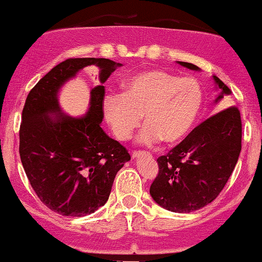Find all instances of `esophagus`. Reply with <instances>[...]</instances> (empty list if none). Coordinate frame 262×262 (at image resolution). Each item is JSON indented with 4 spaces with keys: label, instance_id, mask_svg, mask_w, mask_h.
Segmentation results:
<instances>
[{
    "label": "esophagus",
    "instance_id": "obj_1",
    "mask_svg": "<svg viewBox=\"0 0 262 262\" xmlns=\"http://www.w3.org/2000/svg\"><path fill=\"white\" fill-rule=\"evenodd\" d=\"M140 157V153H138V152H134L133 154H132V158L133 159H138Z\"/></svg>",
    "mask_w": 262,
    "mask_h": 262
}]
</instances>
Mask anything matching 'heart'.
I'll return each mask as SVG.
<instances>
[{
	"mask_svg": "<svg viewBox=\"0 0 262 262\" xmlns=\"http://www.w3.org/2000/svg\"><path fill=\"white\" fill-rule=\"evenodd\" d=\"M203 106L202 88L194 79L163 70L140 71L126 79L123 94L103 99V113L115 138L126 140L144 123L138 143L153 145L180 142L192 130Z\"/></svg>",
	"mask_w": 262,
	"mask_h": 262,
	"instance_id": "b5f03b06",
	"label": "heart"
}]
</instances>
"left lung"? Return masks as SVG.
<instances>
[{"label": "left lung", "instance_id": "1", "mask_svg": "<svg viewBox=\"0 0 262 262\" xmlns=\"http://www.w3.org/2000/svg\"><path fill=\"white\" fill-rule=\"evenodd\" d=\"M189 70L200 71L191 62L178 61ZM220 94L231 95L227 85L212 76ZM242 125L240 112L231 106L196 126L187 138L167 156L157 159L159 173L149 193L156 203L177 213L197 211L211 203L224 189L241 152Z\"/></svg>", "mask_w": 262, "mask_h": 262}]
</instances>
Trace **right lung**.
Returning a JSON list of instances; mask_svg holds the SVG:
<instances>
[{
	"mask_svg": "<svg viewBox=\"0 0 262 262\" xmlns=\"http://www.w3.org/2000/svg\"><path fill=\"white\" fill-rule=\"evenodd\" d=\"M90 64L98 66L101 85L91 91L90 109L81 117L65 115L59 90ZM120 66L109 59H68L27 95L20 126L22 166L41 202L62 216H86L105 205L118 170L130 161L128 150L100 125L103 84Z\"/></svg>",
	"mask_w": 262,
	"mask_h": 262,
	"instance_id": "right-lung-1",
	"label": "right lung"
}]
</instances>
